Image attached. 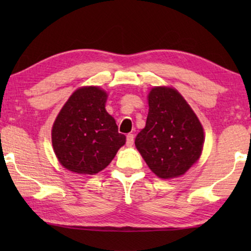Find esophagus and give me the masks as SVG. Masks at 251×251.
<instances>
[{"label": "esophagus", "instance_id": "1", "mask_svg": "<svg viewBox=\"0 0 251 251\" xmlns=\"http://www.w3.org/2000/svg\"><path fill=\"white\" fill-rule=\"evenodd\" d=\"M133 142H135V136H133L132 133H129V135L126 136V144H128V145H132Z\"/></svg>", "mask_w": 251, "mask_h": 251}]
</instances>
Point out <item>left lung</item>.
<instances>
[{"instance_id": "obj_1", "label": "left lung", "mask_w": 251, "mask_h": 251, "mask_svg": "<svg viewBox=\"0 0 251 251\" xmlns=\"http://www.w3.org/2000/svg\"><path fill=\"white\" fill-rule=\"evenodd\" d=\"M149 106L146 126L135 140L137 150L157 177L181 176L201 155V123L175 89L153 88Z\"/></svg>"}]
</instances>
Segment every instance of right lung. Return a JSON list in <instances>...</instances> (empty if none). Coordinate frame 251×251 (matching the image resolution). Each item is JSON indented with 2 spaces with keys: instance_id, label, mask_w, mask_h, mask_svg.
Instances as JSON below:
<instances>
[{
  "instance_id": "right-lung-1",
  "label": "right lung",
  "mask_w": 251,
  "mask_h": 251,
  "mask_svg": "<svg viewBox=\"0 0 251 251\" xmlns=\"http://www.w3.org/2000/svg\"><path fill=\"white\" fill-rule=\"evenodd\" d=\"M107 95L97 87L78 89L61 108L52 126V146L66 169L95 175L105 169L125 145L115 120L106 112Z\"/></svg>"
}]
</instances>
